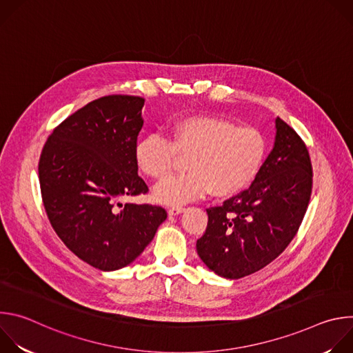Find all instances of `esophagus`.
<instances>
[{
  "label": "esophagus",
  "mask_w": 353,
  "mask_h": 353,
  "mask_svg": "<svg viewBox=\"0 0 353 353\" xmlns=\"http://www.w3.org/2000/svg\"><path fill=\"white\" fill-rule=\"evenodd\" d=\"M181 212H184V208H183V207H172V208L168 210V214H169L170 216L179 215V214H181Z\"/></svg>",
  "instance_id": "esophagus-1"
}]
</instances>
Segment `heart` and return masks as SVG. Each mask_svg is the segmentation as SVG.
Masks as SVG:
<instances>
[{
  "label": "heart",
  "instance_id": "obj_1",
  "mask_svg": "<svg viewBox=\"0 0 353 353\" xmlns=\"http://www.w3.org/2000/svg\"><path fill=\"white\" fill-rule=\"evenodd\" d=\"M264 135L253 127H237L214 116H192L176 121L168 138L149 134L135 146L139 170L162 180L174 168L177 157L185 158L184 174L169 177L155 188V199L181 205L212 191L230 196L254 181L265 159Z\"/></svg>",
  "mask_w": 353,
  "mask_h": 353
}]
</instances>
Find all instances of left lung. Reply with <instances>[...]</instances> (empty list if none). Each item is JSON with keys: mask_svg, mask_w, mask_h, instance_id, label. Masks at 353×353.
Returning <instances> with one entry per match:
<instances>
[{"mask_svg": "<svg viewBox=\"0 0 353 353\" xmlns=\"http://www.w3.org/2000/svg\"><path fill=\"white\" fill-rule=\"evenodd\" d=\"M271 154L253 184L208 208V226L196 253L219 276L239 279L274 261L305 218L313 187L306 143L282 119Z\"/></svg>", "mask_w": 353, "mask_h": 353, "instance_id": "obj_1", "label": "left lung"}]
</instances>
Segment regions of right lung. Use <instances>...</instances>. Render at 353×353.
Segmentation results:
<instances>
[{
	"instance_id": "1",
	"label": "right lung",
	"mask_w": 353,
	"mask_h": 353,
	"mask_svg": "<svg viewBox=\"0 0 353 353\" xmlns=\"http://www.w3.org/2000/svg\"><path fill=\"white\" fill-rule=\"evenodd\" d=\"M143 103L139 96L99 97L57 125L40 155L50 223L78 259L100 271L131 264L168 218L159 205L120 203L148 192L135 162Z\"/></svg>"
}]
</instances>
